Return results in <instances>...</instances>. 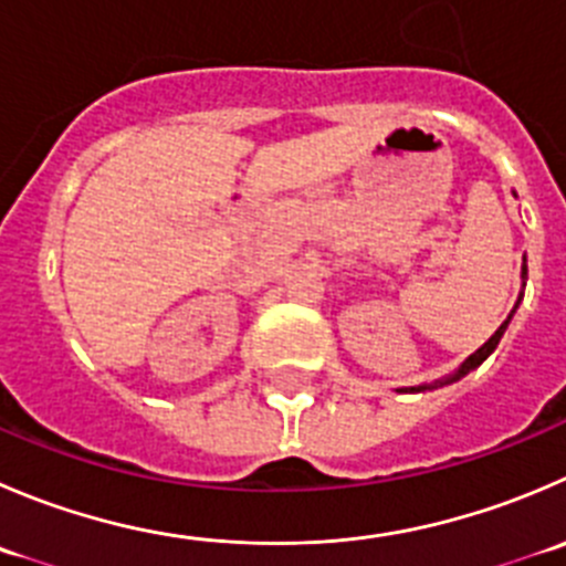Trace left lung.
I'll list each match as a JSON object with an SVG mask.
<instances>
[{
    "label": "left lung",
    "instance_id": "obj_1",
    "mask_svg": "<svg viewBox=\"0 0 566 566\" xmlns=\"http://www.w3.org/2000/svg\"><path fill=\"white\" fill-rule=\"evenodd\" d=\"M525 279H528V268H525V256H523V287H525ZM520 301H523V293H520V298H517V304H514V310L509 312V317L506 321L501 323V328H497L495 334H492L490 339H486L484 345H481L479 350H475V354H470L468 359L462 361V365H459V370H453L451 376H446V378H440V381H434V384H420V387H406V389H398V392H426V389H437V387H446V384H453V381H459V378H464L468 376V373H473L475 367L481 365V361H486L492 356V350L497 348V343H501V337L503 334H506V328H509V323H512V317H514V312H517V306H520Z\"/></svg>",
    "mask_w": 566,
    "mask_h": 566
}]
</instances>
